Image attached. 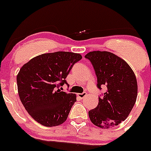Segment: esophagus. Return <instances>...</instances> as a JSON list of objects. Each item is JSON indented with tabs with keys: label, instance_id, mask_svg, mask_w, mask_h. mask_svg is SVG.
Instances as JSON below:
<instances>
[{
	"label": "esophagus",
	"instance_id": "34e87169",
	"mask_svg": "<svg viewBox=\"0 0 151 151\" xmlns=\"http://www.w3.org/2000/svg\"><path fill=\"white\" fill-rule=\"evenodd\" d=\"M77 95H78V96L79 98H81V99H83V98L85 97V96L87 95V93L86 92H83V93H78Z\"/></svg>",
	"mask_w": 151,
	"mask_h": 151
}]
</instances>
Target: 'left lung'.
<instances>
[{"instance_id":"left-lung-1","label":"left lung","mask_w":151,"mask_h":151,"mask_svg":"<svg viewBox=\"0 0 151 151\" xmlns=\"http://www.w3.org/2000/svg\"><path fill=\"white\" fill-rule=\"evenodd\" d=\"M85 58L93 66L97 88H107L99 97L97 106L88 111L90 119L100 128L114 127L126 120L135 103L138 85L135 73L125 60L111 52L94 51Z\"/></svg>"}]
</instances>
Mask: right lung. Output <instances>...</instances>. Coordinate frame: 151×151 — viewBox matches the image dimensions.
I'll return each instance as SVG.
<instances>
[{"instance_id": "add662e5", "label": "right lung", "mask_w": 151, "mask_h": 151, "mask_svg": "<svg viewBox=\"0 0 151 151\" xmlns=\"http://www.w3.org/2000/svg\"><path fill=\"white\" fill-rule=\"evenodd\" d=\"M81 58L80 54L69 52L42 54L20 69L17 75L19 97L39 124L55 127L66 121L76 95L60 91L59 88L67 85L66 76Z\"/></svg>"}]
</instances>
